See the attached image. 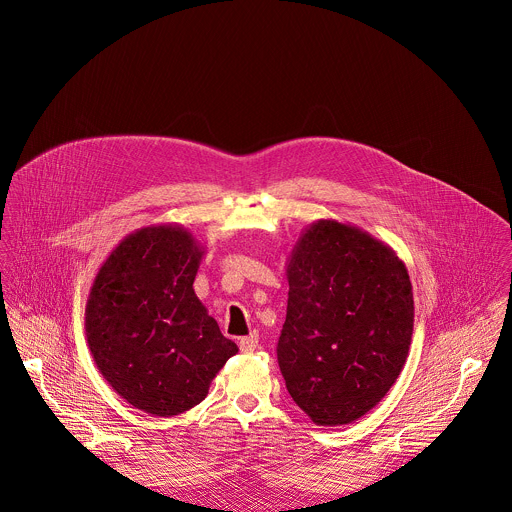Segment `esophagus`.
<instances>
[{"label": "esophagus", "instance_id": "obj_1", "mask_svg": "<svg viewBox=\"0 0 512 512\" xmlns=\"http://www.w3.org/2000/svg\"><path fill=\"white\" fill-rule=\"evenodd\" d=\"M258 341H260V337H258V333L256 331H252L248 337H242L240 339V351L242 353H254L256 349H258Z\"/></svg>", "mask_w": 512, "mask_h": 512}]
</instances>
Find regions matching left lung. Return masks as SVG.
I'll list each match as a JSON object with an SVG mask.
<instances>
[{
	"label": "left lung",
	"instance_id": "left-lung-1",
	"mask_svg": "<svg viewBox=\"0 0 512 512\" xmlns=\"http://www.w3.org/2000/svg\"><path fill=\"white\" fill-rule=\"evenodd\" d=\"M278 363L293 402L317 426L372 410L406 365L414 293L396 252L363 228L315 220L288 258Z\"/></svg>",
	"mask_w": 512,
	"mask_h": 512
}]
</instances>
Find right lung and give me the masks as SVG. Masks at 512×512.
<instances>
[{
    "label": "right lung",
    "instance_id": "right-lung-1",
    "mask_svg": "<svg viewBox=\"0 0 512 512\" xmlns=\"http://www.w3.org/2000/svg\"><path fill=\"white\" fill-rule=\"evenodd\" d=\"M205 248L181 224L128 234L100 266L84 329L108 384L151 416L201 404L238 347L193 290Z\"/></svg>",
    "mask_w": 512,
    "mask_h": 512
}]
</instances>
